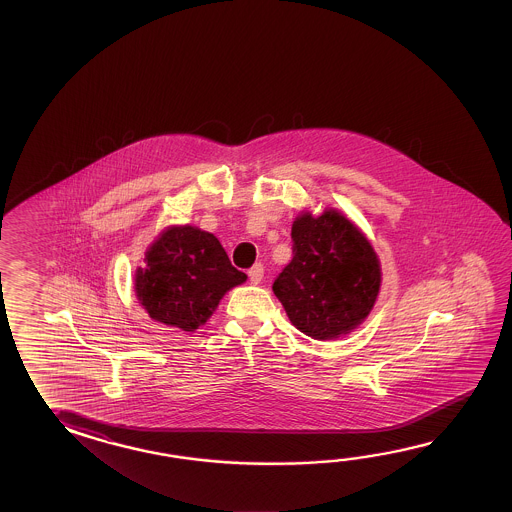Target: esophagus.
Returning a JSON list of instances; mask_svg holds the SVG:
<instances>
[{"mask_svg": "<svg viewBox=\"0 0 512 512\" xmlns=\"http://www.w3.org/2000/svg\"><path fill=\"white\" fill-rule=\"evenodd\" d=\"M248 277H250L251 284H259L264 277V266L262 264H253L248 270Z\"/></svg>", "mask_w": 512, "mask_h": 512, "instance_id": "1", "label": "esophagus"}]
</instances>
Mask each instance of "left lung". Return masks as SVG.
I'll list each match as a JSON object with an SVG mask.
<instances>
[{"label":"left lung","instance_id":"8db88e82","mask_svg":"<svg viewBox=\"0 0 512 512\" xmlns=\"http://www.w3.org/2000/svg\"><path fill=\"white\" fill-rule=\"evenodd\" d=\"M292 242V261L272 288L293 326L324 341L363 323L381 284L376 251L365 235L328 209L321 217H297Z\"/></svg>","mask_w":512,"mask_h":512}]
</instances>
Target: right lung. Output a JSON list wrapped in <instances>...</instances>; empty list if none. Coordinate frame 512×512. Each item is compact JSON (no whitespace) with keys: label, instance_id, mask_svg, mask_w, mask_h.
<instances>
[{"label":"right lung","instance_id":"1","mask_svg":"<svg viewBox=\"0 0 512 512\" xmlns=\"http://www.w3.org/2000/svg\"><path fill=\"white\" fill-rule=\"evenodd\" d=\"M144 262L146 270L136 272L138 301L158 323L186 332L206 323L222 295L246 281L217 237L191 226L164 231Z\"/></svg>","mask_w":512,"mask_h":512}]
</instances>
